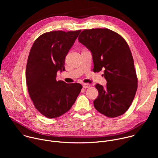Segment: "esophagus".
Wrapping results in <instances>:
<instances>
[{
    "label": "esophagus",
    "instance_id": "obj_1",
    "mask_svg": "<svg viewBox=\"0 0 158 158\" xmlns=\"http://www.w3.org/2000/svg\"><path fill=\"white\" fill-rule=\"evenodd\" d=\"M82 86L84 88H89L90 87H91V85H90L89 84H84L82 85Z\"/></svg>",
    "mask_w": 158,
    "mask_h": 158
}]
</instances>
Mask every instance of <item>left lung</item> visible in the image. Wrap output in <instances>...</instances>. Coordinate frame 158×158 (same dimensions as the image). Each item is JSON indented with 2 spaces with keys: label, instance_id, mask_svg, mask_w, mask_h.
Returning a JSON list of instances; mask_svg holds the SVG:
<instances>
[{
  "label": "left lung",
  "instance_id": "left-lung-1",
  "mask_svg": "<svg viewBox=\"0 0 158 158\" xmlns=\"http://www.w3.org/2000/svg\"><path fill=\"white\" fill-rule=\"evenodd\" d=\"M78 40L91 51L94 72L104 70L106 86L96 85L99 95L94 101V107L109 118L123 114L138 88L134 60L126 41L108 29L84 30Z\"/></svg>",
  "mask_w": 158,
  "mask_h": 158
}]
</instances>
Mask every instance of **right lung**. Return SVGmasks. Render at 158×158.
<instances>
[{
  "label": "right lung",
  "mask_w": 158,
  "mask_h": 158,
  "mask_svg": "<svg viewBox=\"0 0 158 158\" xmlns=\"http://www.w3.org/2000/svg\"><path fill=\"white\" fill-rule=\"evenodd\" d=\"M81 30L52 31L40 35L29 52L26 78L29 96L35 108L48 118H58L74 104L82 85L56 80L65 71V59Z\"/></svg>",
  "instance_id": "right-lung-1"
}]
</instances>
